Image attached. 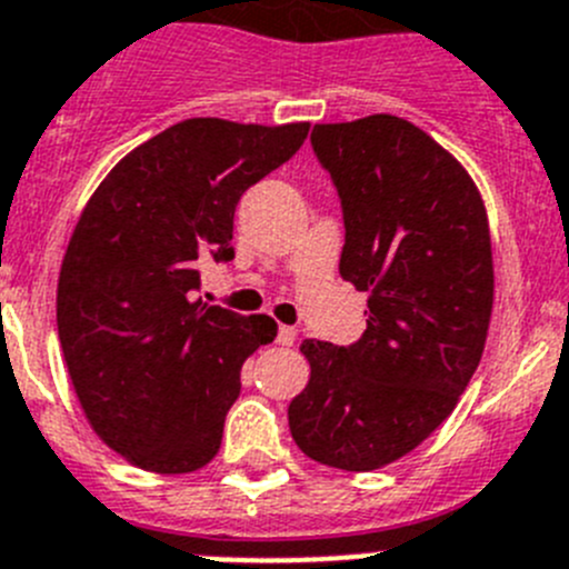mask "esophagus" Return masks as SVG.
<instances>
[{"mask_svg":"<svg viewBox=\"0 0 569 569\" xmlns=\"http://www.w3.org/2000/svg\"><path fill=\"white\" fill-rule=\"evenodd\" d=\"M276 341H279L281 347H290V343L296 341V327L281 325V327H279V336H276Z\"/></svg>","mask_w":569,"mask_h":569,"instance_id":"esophagus-1","label":"esophagus"}]
</instances>
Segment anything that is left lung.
<instances>
[{
  "instance_id": "8db88e82",
  "label": "left lung",
  "mask_w": 569,
  "mask_h": 569,
  "mask_svg": "<svg viewBox=\"0 0 569 569\" xmlns=\"http://www.w3.org/2000/svg\"><path fill=\"white\" fill-rule=\"evenodd\" d=\"M347 242L341 276L369 293L352 347L307 338V387L290 400L296 446L343 471L415 451L477 372L493 310V253L477 182L455 154L398 114L316 123Z\"/></svg>"
}]
</instances>
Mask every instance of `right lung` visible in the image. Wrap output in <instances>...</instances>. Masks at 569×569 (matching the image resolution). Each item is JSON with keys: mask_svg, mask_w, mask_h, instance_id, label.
<instances>
[{"mask_svg": "<svg viewBox=\"0 0 569 569\" xmlns=\"http://www.w3.org/2000/svg\"><path fill=\"white\" fill-rule=\"evenodd\" d=\"M307 132L189 118L134 146L83 206L56 290L59 341L83 417L132 466L191 473L220 451L244 358L276 321L194 299L197 268L233 259L239 197Z\"/></svg>", "mask_w": 569, "mask_h": 569, "instance_id": "add662e5", "label": "right lung"}]
</instances>
